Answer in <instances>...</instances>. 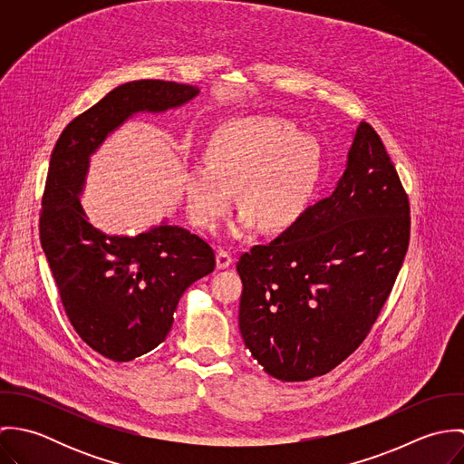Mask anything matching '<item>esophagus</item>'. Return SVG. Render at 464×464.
<instances>
[{"mask_svg": "<svg viewBox=\"0 0 464 464\" xmlns=\"http://www.w3.org/2000/svg\"><path fill=\"white\" fill-rule=\"evenodd\" d=\"M216 263H218V267H219V269H225V267H228V266L234 263V257H232V254H230V252H227V250H219V252H218V256H216Z\"/></svg>", "mask_w": 464, "mask_h": 464, "instance_id": "obj_1", "label": "esophagus"}]
</instances>
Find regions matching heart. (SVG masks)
I'll use <instances>...</instances> for the list:
<instances>
[{
    "label": "heart",
    "mask_w": 464,
    "mask_h": 464,
    "mask_svg": "<svg viewBox=\"0 0 464 464\" xmlns=\"http://www.w3.org/2000/svg\"><path fill=\"white\" fill-rule=\"evenodd\" d=\"M320 151L313 137L278 118H246L214 135L207 166L186 175L188 208L193 223L214 228L230 208L234 193L245 208L234 234L259 223L265 232H282L304 214L314 191Z\"/></svg>",
    "instance_id": "heart-1"
}]
</instances>
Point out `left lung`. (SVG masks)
<instances>
[{"label":"left lung","instance_id":"left-lung-1","mask_svg":"<svg viewBox=\"0 0 464 464\" xmlns=\"http://www.w3.org/2000/svg\"><path fill=\"white\" fill-rule=\"evenodd\" d=\"M409 212L381 135L361 121L331 197L237 261L239 329L267 375L309 381L361 346L403 265Z\"/></svg>","mask_w":464,"mask_h":464}]
</instances>
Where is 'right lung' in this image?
Instances as JSON below:
<instances>
[{"label": "right lung", "instance_id": "add662e5", "mask_svg": "<svg viewBox=\"0 0 464 464\" xmlns=\"http://www.w3.org/2000/svg\"><path fill=\"white\" fill-rule=\"evenodd\" d=\"M198 94L186 83L129 82L61 133L50 160L39 236L72 329L94 352L127 362L159 346L182 293L216 267L214 250L186 228L160 225L135 237L96 230L78 195L89 155L135 112H162Z\"/></svg>", "mask_w": 464, "mask_h": 464}]
</instances>
